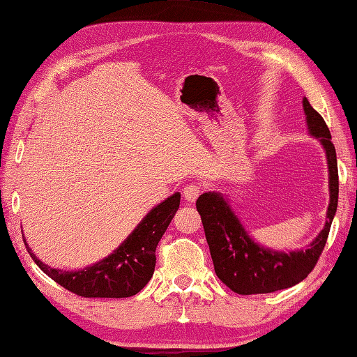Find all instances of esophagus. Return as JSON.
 <instances>
[{"label":"esophagus","mask_w":357,"mask_h":357,"mask_svg":"<svg viewBox=\"0 0 357 357\" xmlns=\"http://www.w3.org/2000/svg\"><path fill=\"white\" fill-rule=\"evenodd\" d=\"M183 193H184L185 201L193 202V201L197 199V198L199 197V195H201V185H199V184H187V185L184 187Z\"/></svg>","instance_id":"obj_1"}]
</instances>
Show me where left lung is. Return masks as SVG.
I'll return each mask as SVG.
<instances>
[{"label":"left lung","mask_w":357,"mask_h":357,"mask_svg":"<svg viewBox=\"0 0 357 357\" xmlns=\"http://www.w3.org/2000/svg\"><path fill=\"white\" fill-rule=\"evenodd\" d=\"M303 109L310 132L320 139L324 145L330 172V206L326 222L308 249L289 254L264 249L250 240L220 193H202L197 199V211L204 226L215 274L236 294H268L300 283L316 266L326 244L339 198L336 149L324 117L311 107L306 97L303 99Z\"/></svg>","instance_id":"obj_1"}]
</instances>
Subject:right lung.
Masks as SVG:
<instances>
[{
  "instance_id": "right-lung-1",
  "label": "right lung",
  "mask_w": 357,
  "mask_h": 357,
  "mask_svg": "<svg viewBox=\"0 0 357 357\" xmlns=\"http://www.w3.org/2000/svg\"><path fill=\"white\" fill-rule=\"evenodd\" d=\"M181 195L174 193L145 216L113 254L83 271L52 269L41 263L31 248L26 249L37 266L63 288L80 297L123 298L137 294L155 272L156 248L179 208Z\"/></svg>"
}]
</instances>
